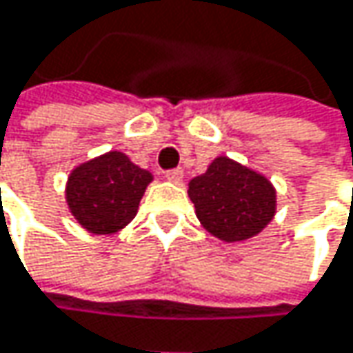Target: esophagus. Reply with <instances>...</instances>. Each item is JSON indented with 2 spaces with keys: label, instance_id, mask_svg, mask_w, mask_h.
I'll list each match as a JSON object with an SVG mask.
<instances>
[{
  "label": "esophagus",
  "instance_id": "esophagus-1",
  "mask_svg": "<svg viewBox=\"0 0 353 353\" xmlns=\"http://www.w3.org/2000/svg\"><path fill=\"white\" fill-rule=\"evenodd\" d=\"M165 177L170 179V181H174V183H179L181 181V177H183V172L177 168V170H170V172H165Z\"/></svg>",
  "mask_w": 353,
  "mask_h": 353
}]
</instances>
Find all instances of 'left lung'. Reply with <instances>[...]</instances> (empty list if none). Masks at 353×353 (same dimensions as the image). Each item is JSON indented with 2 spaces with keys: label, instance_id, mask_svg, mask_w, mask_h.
<instances>
[{
  "label": "left lung",
  "instance_id": "1",
  "mask_svg": "<svg viewBox=\"0 0 353 353\" xmlns=\"http://www.w3.org/2000/svg\"><path fill=\"white\" fill-rule=\"evenodd\" d=\"M188 196L202 227L227 243L255 237L276 214L270 179L229 157H216L206 174L194 177Z\"/></svg>",
  "mask_w": 353,
  "mask_h": 353
}]
</instances>
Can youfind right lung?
<instances>
[{"label":"right lung","mask_w":353,"mask_h":353,"mask_svg":"<svg viewBox=\"0 0 353 353\" xmlns=\"http://www.w3.org/2000/svg\"><path fill=\"white\" fill-rule=\"evenodd\" d=\"M151 181L153 176L147 170L134 165L124 153L110 151L71 172L65 198L71 214L85 231L110 235L134 219Z\"/></svg>","instance_id":"right-lung-1"}]
</instances>
